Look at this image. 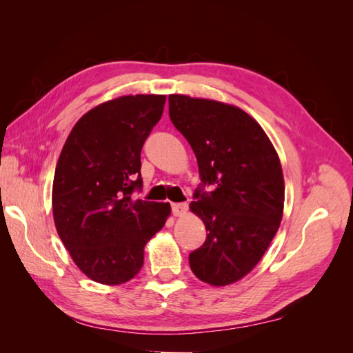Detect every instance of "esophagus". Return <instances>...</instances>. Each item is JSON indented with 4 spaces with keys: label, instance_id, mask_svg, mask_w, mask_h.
Returning a JSON list of instances; mask_svg holds the SVG:
<instances>
[{
    "label": "esophagus",
    "instance_id": "obj_1",
    "mask_svg": "<svg viewBox=\"0 0 353 353\" xmlns=\"http://www.w3.org/2000/svg\"><path fill=\"white\" fill-rule=\"evenodd\" d=\"M188 210L187 203H172V213L175 216H183Z\"/></svg>",
    "mask_w": 353,
    "mask_h": 353
}]
</instances>
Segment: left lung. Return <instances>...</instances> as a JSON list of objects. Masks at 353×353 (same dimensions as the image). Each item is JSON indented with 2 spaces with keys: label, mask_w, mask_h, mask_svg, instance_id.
<instances>
[{
  "label": "left lung",
  "mask_w": 353,
  "mask_h": 353,
  "mask_svg": "<svg viewBox=\"0 0 353 353\" xmlns=\"http://www.w3.org/2000/svg\"><path fill=\"white\" fill-rule=\"evenodd\" d=\"M169 117L196 154L201 184L190 203L206 241L190 253L199 280L228 285L261 261L280 228L284 178L268 135L236 105L169 95ZM206 185L212 192H205Z\"/></svg>",
  "instance_id": "8db88e82"
}]
</instances>
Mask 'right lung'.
I'll return each mask as SVG.
<instances>
[{"label": "right lung", "instance_id": "right-lung-1", "mask_svg": "<svg viewBox=\"0 0 353 353\" xmlns=\"http://www.w3.org/2000/svg\"><path fill=\"white\" fill-rule=\"evenodd\" d=\"M165 95H123L85 113L63 145L52 181V216L78 268L108 285L130 281L144 245L163 228L169 203L134 199L141 148L163 113Z\"/></svg>", "mask_w": 353, "mask_h": 353}]
</instances>
